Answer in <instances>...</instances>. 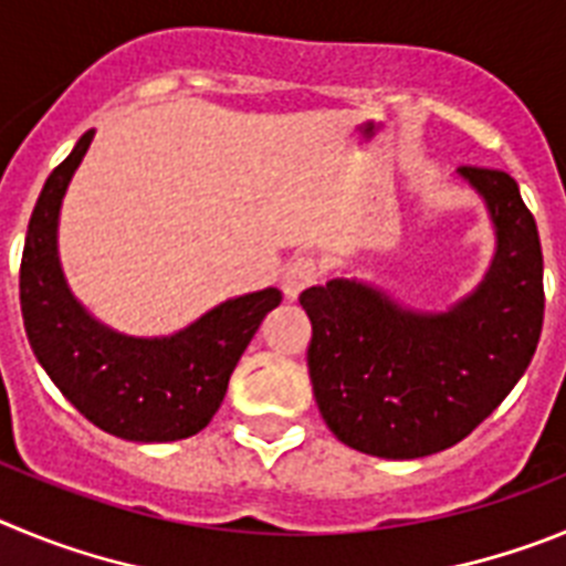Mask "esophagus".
I'll return each instance as SVG.
<instances>
[{"instance_id": "esophagus-1", "label": "esophagus", "mask_w": 566, "mask_h": 566, "mask_svg": "<svg viewBox=\"0 0 566 566\" xmlns=\"http://www.w3.org/2000/svg\"><path fill=\"white\" fill-rule=\"evenodd\" d=\"M314 280H317V266H314V260L297 258L292 266L286 269V274H283V294H286L289 300H297L300 292L312 286Z\"/></svg>"}]
</instances>
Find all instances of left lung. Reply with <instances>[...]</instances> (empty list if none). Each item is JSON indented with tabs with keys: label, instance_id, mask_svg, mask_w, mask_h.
Here are the masks:
<instances>
[{
	"label": "left lung",
	"instance_id": "left-lung-1",
	"mask_svg": "<svg viewBox=\"0 0 566 566\" xmlns=\"http://www.w3.org/2000/svg\"><path fill=\"white\" fill-rule=\"evenodd\" d=\"M457 175L496 232L473 292L444 312L405 306L357 277L300 294L319 413L339 442L368 457L419 459L462 442L513 391L542 337V243L518 184L499 169Z\"/></svg>",
	"mask_w": 566,
	"mask_h": 566
}]
</instances>
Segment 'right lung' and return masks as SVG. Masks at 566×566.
<instances>
[{"label":"right lung","mask_w":566,"mask_h":566,"mask_svg":"<svg viewBox=\"0 0 566 566\" xmlns=\"http://www.w3.org/2000/svg\"><path fill=\"white\" fill-rule=\"evenodd\" d=\"M96 129L44 181L24 238L19 300L24 332L48 377L90 422L127 442H175L209 424L240 354L277 289L240 294L167 337H129L104 326L70 292L59 260V212Z\"/></svg>","instance_id":"add662e5"}]
</instances>
